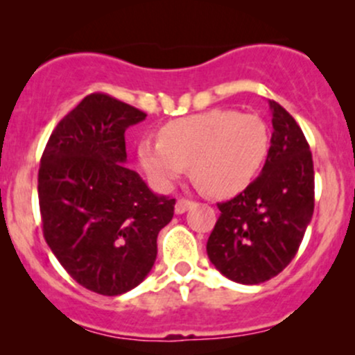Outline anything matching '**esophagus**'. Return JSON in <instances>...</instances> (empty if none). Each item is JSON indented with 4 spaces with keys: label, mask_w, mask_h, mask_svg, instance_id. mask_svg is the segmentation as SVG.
Listing matches in <instances>:
<instances>
[{
    "label": "esophagus",
    "mask_w": 355,
    "mask_h": 355,
    "mask_svg": "<svg viewBox=\"0 0 355 355\" xmlns=\"http://www.w3.org/2000/svg\"><path fill=\"white\" fill-rule=\"evenodd\" d=\"M193 202L192 200H187V198H178L177 200V205H175V212L177 214H185L187 210L193 207Z\"/></svg>",
    "instance_id": "34e87169"
}]
</instances>
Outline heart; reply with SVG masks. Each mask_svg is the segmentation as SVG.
<instances>
[{
  "mask_svg": "<svg viewBox=\"0 0 355 355\" xmlns=\"http://www.w3.org/2000/svg\"><path fill=\"white\" fill-rule=\"evenodd\" d=\"M270 153V131L256 114L209 109L163 124L158 139H143L138 159L159 189L177 184L189 165L216 197H232L251 185Z\"/></svg>",
  "mask_w": 355,
  "mask_h": 355,
  "instance_id": "heart-1",
  "label": "heart"
}]
</instances>
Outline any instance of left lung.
<instances>
[{"label":"left lung","mask_w":355,"mask_h":355,"mask_svg":"<svg viewBox=\"0 0 355 355\" xmlns=\"http://www.w3.org/2000/svg\"><path fill=\"white\" fill-rule=\"evenodd\" d=\"M271 146L259 177L219 204L207 256L220 275L241 285L275 278L297 254L313 216V159L302 128L275 101Z\"/></svg>","instance_id":"obj_1"}]
</instances>
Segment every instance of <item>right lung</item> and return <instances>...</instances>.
Segmentation results:
<instances>
[{
  "mask_svg": "<svg viewBox=\"0 0 355 355\" xmlns=\"http://www.w3.org/2000/svg\"><path fill=\"white\" fill-rule=\"evenodd\" d=\"M146 114L107 94L84 97L50 135L38 170L44 237L64 270L94 293L138 286L157 259L175 198L126 166L124 131Z\"/></svg>",
  "mask_w": 355,
  "mask_h": 355,
  "instance_id": "add662e5",
  "label": "right lung"
}]
</instances>
